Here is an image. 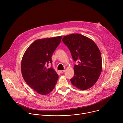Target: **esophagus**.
Listing matches in <instances>:
<instances>
[{
  "label": "esophagus",
  "mask_w": 123,
  "mask_h": 123,
  "mask_svg": "<svg viewBox=\"0 0 123 123\" xmlns=\"http://www.w3.org/2000/svg\"><path fill=\"white\" fill-rule=\"evenodd\" d=\"M59 72H60V73L62 74V73H63L65 72V70H61V71H60Z\"/></svg>",
  "instance_id": "esophagus-1"
}]
</instances>
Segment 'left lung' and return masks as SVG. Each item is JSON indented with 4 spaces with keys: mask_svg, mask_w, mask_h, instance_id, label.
<instances>
[{
    "mask_svg": "<svg viewBox=\"0 0 123 123\" xmlns=\"http://www.w3.org/2000/svg\"><path fill=\"white\" fill-rule=\"evenodd\" d=\"M63 42L68 47L74 61V75L71 79L74 86L81 90L91 88L97 82L102 69L100 51L90 38L78 33L64 36Z\"/></svg>",
    "mask_w": 123,
    "mask_h": 123,
    "instance_id": "obj_1",
    "label": "left lung"
}]
</instances>
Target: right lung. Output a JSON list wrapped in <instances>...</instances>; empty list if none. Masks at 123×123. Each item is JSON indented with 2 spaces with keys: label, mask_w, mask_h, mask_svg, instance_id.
Here are the masks:
<instances>
[{
  "label": "right lung",
  "mask_w": 123,
  "mask_h": 123,
  "mask_svg": "<svg viewBox=\"0 0 123 123\" xmlns=\"http://www.w3.org/2000/svg\"><path fill=\"white\" fill-rule=\"evenodd\" d=\"M62 37L37 39L31 43L22 57L21 69L26 83L37 93L47 95L55 88L58 75L52 68L51 56Z\"/></svg>",
  "instance_id": "obj_1"
}]
</instances>
